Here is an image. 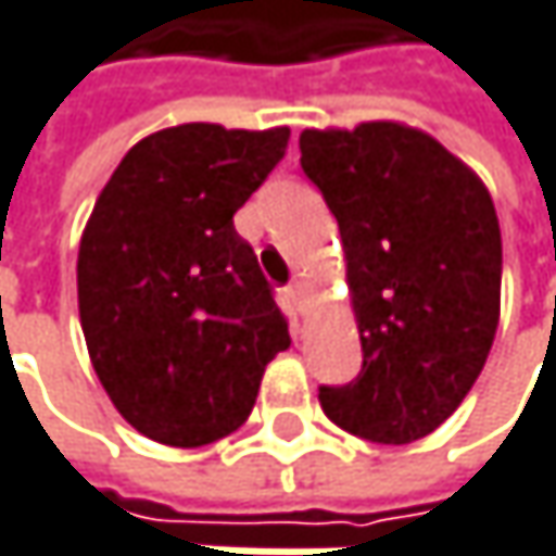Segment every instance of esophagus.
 <instances>
[{
    "label": "esophagus",
    "mask_w": 556,
    "mask_h": 556,
    "mask_svg": "<svg viewBox=\"0 0 556 556\" xmlns=\"http://www.w3.org/2000/svg\"><path fill=\"white\" fill-rule=\"evenodd\" d=\"M286 302L292 305V312H305V282H289L286 286Z\"/></svg>",
    "instance_id": "esophagus-1"
}]
</instances>
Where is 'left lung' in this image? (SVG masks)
Listing matches in <instances>:
<instances>
[{
  "instance_id": "obj_1",
  "label": "left lung",
  "mask_w": 556,
  "mask_h": 556,
  "mask_svg": "<svg viewBox=\"0 0 556 556\" xmlns=\"http://www.w3.org/2000/svg\"><path fill=\"white\" fill-rule=\"evenodd\" d=\"M302 172L337 219L363 369L321 384L340 429L407 445L445 424L478 381L500 321L503 241L480 177L401 124L305 129Z\"/></svg>"
}]
</instances>
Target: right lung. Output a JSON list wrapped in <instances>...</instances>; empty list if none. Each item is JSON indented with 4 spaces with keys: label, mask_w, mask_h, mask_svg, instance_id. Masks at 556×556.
I'll use <instances>...</instances> for the list:
<instances>
[{
    "label": "right lung",
    "mask_w": 556,
    "mask_h": 556,
    "mask_svg": "<svg viewBox=\"0 0 556 556\" xmlns=\"http://www.w3.org/2000/svg\"><path fill=\"white\" fill-rule=\"evenodd\" d=\"M289 129L184 124L136 142L78 248V318L114 407L142 435L197 448L238 429L289 346L270 282L235 213Z\"/></svg>",
    "instance_id": "add662e5"
}]
</instances>
